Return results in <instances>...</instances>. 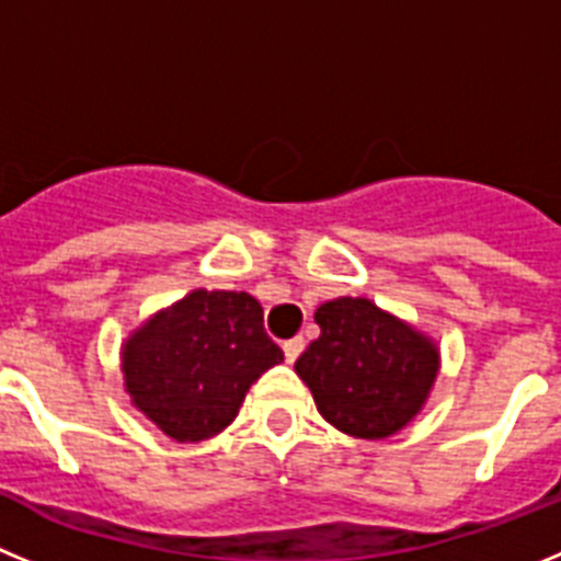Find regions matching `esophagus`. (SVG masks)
Masks as SVG:
<instances>
[{
  "label": "esophagus",
  "instance_id": "obj_1",
  "mask_svg": "<svg viewBox=\"0 0 561 561\" xmlns=\"http://www.w3.org/2000/svg\"><path fill=\"white\" fill-rule=\"evenodd\" d=\"M306 340L304 336H291V340L284 342V354H286V362H295L297 356H300V351H304Z\"/></svg>",
  "mask_w": 561,
  "mask_h": 561
}]
</instances>
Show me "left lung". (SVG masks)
<instances>
[{
    "mask_svg": "<svg viewBox=\"0 0 561 561\" xmlns=\"http://www.w3.org/2000/svg\"><path fill=\"white\" fill-rule=\"evenodd\" d=\"M320 336L295 362L317 410L354 438H388L421 410L438 374L427 336L365 297H336L317 309Z\"/></svg>",
    "mask_w": 561,
    "mask_h": 561,
    "instance_id": "1",
    "label": "left lung"
}]
</instances>
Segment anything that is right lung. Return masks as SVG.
<instances>
[{
    "instance_id": "add662e5",
    "label": "right lung",
    "mask_w": 561,
    "mask_h": 561,
    "mask_svg": "<svg viewBox=\"0 0 561 561\" xmlns=\"http://www.w3.org/2000/svg\"><path fill=\"white\" fill-rule=\"evenodd\" d=\"M284 362L247 291L196 289L123 345L134 404L173 440H205L238 415L247 390Z\"/></svg>"
}]
</instances>
